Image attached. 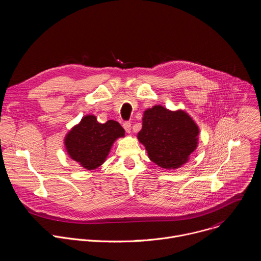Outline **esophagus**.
Wrapping results in <instances>:
<instances>
[{"mask_svg": "<svg viewBox=\"0 0 261 261\" xmlns=\"http://www.w3.org/2000/svg\"><path fill=\"white\" fill-rule=\"evenodd\" d=\"M123 127H124V129L126 130L127 133H130V132H131V123H130V122H125V123L123 124Z\"/></svg>", "mask_w": 261, "mask_h": 261, "instance_id": "esophagus-1", "label": "esophagus"}]
</instances>
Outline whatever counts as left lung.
Masks as SVG:
<instances>
[{
	"label": "left lung",
	"instance_id": "left-lung-1",
	"mask_svg": "<svg viewBox=\"0 0 261 261\" xmlns=\"http://www.w3.org/2000/svg\"><path fill=\"white\" fill-rule=\"evenodd\" d=\"M197 125L182 110L170 111L161 105L146 109L138 140L150 159L165 169H175L188 161L197 146Z\"/></svg>",
	"mask_w": 261,
	"mask_h": 261
}]
</instances>
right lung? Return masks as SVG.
<instances>
[{"label": "right lung", "mask_w": 261, "mask_h": 261, "mask_svg": "<svg viewBox=\"0 0 261 261\" xmlns=\"http://www.w3.org/2000/svg\"><path fill=\"white\" fill-rule=\"evenodd\" d=\"M125 135V130L116 121L109 120L104 124L94 116L83 118L65 138L69 156L87 169L100 166L107 157L115 140Z\"/></svg>", "instance_id": "obj_1"}]
</instances>
